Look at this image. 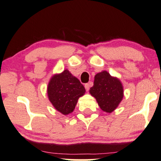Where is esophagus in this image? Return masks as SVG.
Returning a JSON list of instances; mask_svg holds the SVG:
<instances>
[{"mask_svg":"<svg viewBox=\"0 0 161 161\" xmlns=\"http://www.w3.org/2000/svg\"><path fill=\"white\" fill-rule=\"evenodd\" d=\"M90 87H91L90 83H87V84L85 85V90H86V91H89V89H90Z\"/></svg>","mask_w":161,"mask_h":161,"instance_id":"esophagus-1","label":"esophagus"}]
</instances>
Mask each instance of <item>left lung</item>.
<instances>
[{
	"instance_id": "8db88e82",
	"label": "left lung",
	"mask_w": 161,
	"mask_h": 161,
	"mask_svg": "<svg viewBox=\"0 0 161 161\" xmlns=\"http://www.w3.org/2000/svg\"><path fill=\"white\" fill-rule=\"evenodd\" d=\"M91 94L94 97L103 111L112 112L123 97V88L120 81L112 77L107 71L96 75Z\"/></svg>"
}]
</instances>
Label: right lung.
I'll return each mask as SVG.
<instances>
[{
    "instance_id": "add662e5",
    "label": "right lung",
    "mask_w": 161,
    "mask_h": 161,
    "mask_svg": "<svg viewBox=\"0 0 161 161\" xmlns=\"http://www.w3.org/2000/svg\"><path fill=\"white\" fill-rule=\"evenodd\" d=\"M85 92L83 85L68 70L53 76L47 87L50 103L57 111L64 115L74 111L78 99Z\"/></svg>"
}]
</instances>
